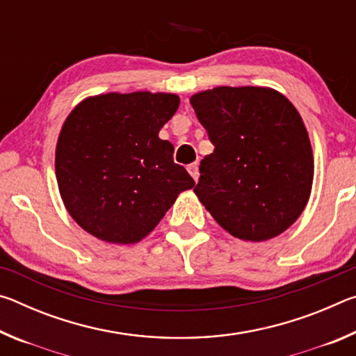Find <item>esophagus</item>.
Segmentation results:
<instances>
[{
  "label": "esophagus",
  "instance_id": "esophagus-1",
  "mask_svg": "<svg viewBox=\"0 0 356 356\" xmlns=\"http://www.w3.org/2000/svg\"><path fill=\"white\" fill-rule=\"evenodd\" d=\"M188 172H190V176H191L193 179L197 180V177H200V168H197V163L190 165V166H188Z\"/></svg>",
  "mask_w": 356,
  "mask_h": 356
}]
</instances>
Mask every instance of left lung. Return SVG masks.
Segmentation results:
<instances>
[{
  "instance_id": "8db88e82",
  "label": "left lung",
  "mask_w": 356,
  "mask_h": 356,
  "mask_svg": "<svg viewBox=\"0 0 356 356\" xmlns=\"http://www.w3.org/2000/svg\"><path fill=\"white\" fill-rule=\"evenodd\" d=\"M190 102L215 146L201 161L197 200L234 237H278L305 210L314 180V155L297 108L267 86H218Z\"/></svg>"
}]
</instances>
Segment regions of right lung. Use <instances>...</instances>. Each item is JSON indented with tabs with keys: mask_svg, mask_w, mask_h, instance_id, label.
<instances>
[{
	"mask_svg": "<svg viewBox=\"0 0 356 356\" xmlns=\"http://www.w3.org/2000/svg\"><path fill=\"white\" fill-rule=\"evenodd\" d=\"M177 94L106 92L65 118L55 154L58 188L75 222L95 238L131 245L147 237L195 186L159 131L177 111Z\"/></svg>",
	"mask_w": 356,
	"mask_h": 356,
	"instance_id": "add662e5",
	"label": "right lung"
}]
</instances>
